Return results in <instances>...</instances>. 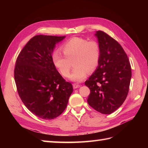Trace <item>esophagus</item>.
Wrapping results in <instances>:
<instances>
[{"label":"esophagus","mask_w":148,"mask_h":148,"mask_svg":"<svg viewBox=\"0 0 148 148\" xmlns=\"http://www.w3.org/2000/svg\"><path fill=\"white\" fill-rule=\"evenodd\" d=\"M80 86H81V85H80V84H76V83H74V84H73V88H74V89L77 88H79V87H80Z\"/></svg>","instance_id":"34e87169"}]
</instances>
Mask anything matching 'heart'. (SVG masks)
Instances as JSON below:
<instances>
[{
    "label": "heart",
    "mask_w": 148,
    "mask_h": 148,
    "mask_svg": "<svg viewBox=\"0 0 148 148\" xmlns=\"http://www.w3.org/2000/svg\"><path fill=\"white\" fill-rule=\"evenodd\" d=\"M61 50L64 55L58 51L52 54L53 64L62 76L68 77L74 61L75 68L71 79L76 82L85 79L88 72H94L99 65L101 50L95 40L72 37L61 46Z\"/></svg>",
    "instance_id": "heart-1"
}]
</instances>
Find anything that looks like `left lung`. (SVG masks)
<instances>
[{"instance_id": "left-lung-1", "label": "left lung", "mask_w": 148, "mask_h": 148, "mask_svg": "<svg viewBox=\"0 0 148 148\" xmlns=\"http://www.w3.org/2000/svg\"><path fill=\"white\" fill-rule=\"evenodd\" d=\"M101 50L100 63L85 81L90 90L88 104L102 114H111L120 107L129 91L132 69L126 53L119 43L108 34H95Z\"/></svg>"}]
</instances>
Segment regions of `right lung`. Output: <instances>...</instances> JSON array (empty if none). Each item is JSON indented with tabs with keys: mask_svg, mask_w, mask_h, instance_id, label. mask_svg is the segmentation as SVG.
Masks as SVG:
<instances>
[{
	"mask_svg": "<svg viewBox=\"0 0 148 148\" xmlns=\"http://www.w3.org/2000/svg\"><path fill=\"white\" fill-rule=\"evenodd\" d=\"M65 36L37 35L30 39L16 60V88L27 108L37 117L52 119L60 115L73 92L55 67L52 51Z\"/></svg>",
	"mask_w": 148,
	"mask_h": 148,
	"instance_id": "1",
	"label": "right lung"
}]
</instances>
